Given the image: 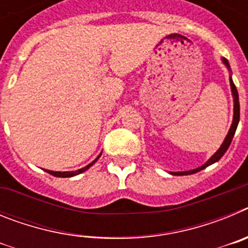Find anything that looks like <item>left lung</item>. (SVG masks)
Wrapping results in <instances>:
<instances>
[{"instance_id": "1", "label": "left lung", "mask_w": 248, "mask_h": 248, "mask_svg": "<svg viewBox=\"0 0 248 248\" xmlns=\"http://www.w3.org/2000/svg\"><path fill=\"white\" fill-rule=\"evenodd\" d=\"M221 61H222L225 67H226L230 72V87H231L232 98H233V119H232V124L231 126H230L229 133H227L226 138H225L223 143L221 144V146L218 148V150L216 151V153H215V154L212 155V156L210 157V159L203 164V165L199 166V168L194 169V170H189V171H170V174L171 175L183 176V175L195 174V172L200 171V170H202V169L207 168V166L212 165V164H215L216 161H218V160L223 156V154L226 153V150L229 149L230 144H231L232 141V138H233V135H235L236 129H237V125H238V122H240V102H238V93H237V89H236L235 87V83H233V80H232V72H231V67H230L229 61H227L226 58H221Z\"/></svg>"}]
</instances>
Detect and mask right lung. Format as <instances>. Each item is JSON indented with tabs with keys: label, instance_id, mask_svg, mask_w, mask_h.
Returning <instances> with one entry per match:
<instances>
[{
	"label": "right lung",
	"instance_id": "obj_1",
	"mask_svg": "<svg viewBox=\"0 0 248 248\" xmlns=\"http://www.w3.org/2000/svg\"><path fill=\"white\" fill-rule=\"evenodd\" d=\"M100 155H102V153H100ZM100 155L97 157V159L93 160V161H92L91 164H88V165L84 166V168L79 169V170H76V171H52V170H46V171H47L48 174L53 175V176H57V177H72V176H76V175H79V174H82V172H84L85 170H88V169L91 168L92 165H94V163H95V161H97V160L99 159Z\"/></svg>",
	"mask_w": 248,
	"mask_h": 248
}]
</instances>
